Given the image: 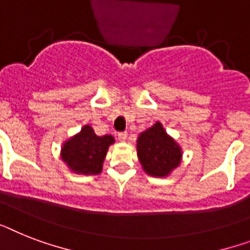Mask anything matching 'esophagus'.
I'll list each match as a JSON object with an SVG mask.
<instances>
[{
	"label": "esophagus",
	"instance_id": "esophagus-1",
	"mask_svg": "<svg viewBox=\"0 0 250 250\" xmlns=\"http://www.w3.org/2000/svg\"><path fill=\"white\" fill-rule=\"evenodd\" d=\"M118 140L119 141H125L127 140V132H119Z\"/></svg>",
	"mask_w": 250,
	"mask_h": 250
}]
</instances>
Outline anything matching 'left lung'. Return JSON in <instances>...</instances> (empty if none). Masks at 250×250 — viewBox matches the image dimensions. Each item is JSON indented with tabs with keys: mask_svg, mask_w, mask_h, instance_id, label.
I'll use <instances>...</instances> for the list:
<instances>
[{
	"mask_svg": "<svg viewBox=\"0 0 250 250\" xmlns=\"http://www.w3.org/2000/svg\"><path fill=\"white\" fill-rule=\"evenodd\" d=\"M136 150L141 168L151 177H168L182 162V147L160 122L137 136Z\"/></svg>",
	"mask_w": 250,
	"mask_h": 250,
	"instance_id": "1",
	"label": "left lung"
}]
</instances>
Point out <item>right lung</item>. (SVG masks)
<instances>
[{
    "instance_id": "1",
    "label": "right lung",
    "mask_w": 250,
    "mask_h": 250,
    "mask_svg": "<svg viewBox=\"0 0 250 250\" xmlns=\"http://www.w3.org/2000/svg\"><path fill=\"white\" fill-rule=\"evenodd\" d=\"M114 143L111 135L97 136L90 125H84L78 133L62 143L60 158L73 173L99 174L103 171L109 146Z\"/></svg>"
}]
</instances>
